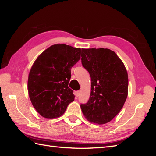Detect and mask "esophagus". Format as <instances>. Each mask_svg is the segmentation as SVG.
Returning a JSON list of instances; mask_svg holds the SVG:
<instances>
[{
  "mask_svg": "<svg viewBox=\"0 0 156 156\" xmlns=\"http://www.w3.org/2000/svg\"><path fill=\"white\" fill-rule=\"evenodd\" d=\"M74 94H75V97H76V98L79 97V91H75Z\"/></svg>",
  "mask_w": 156,
  "mask_h": 156,
  "instance_id": "1",
  "label": "esophagus"
}]
</instances>
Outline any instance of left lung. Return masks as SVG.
Instances as JSON below:
<instances>
[{"mask_svg":"<svg viewBox=\"0 0 156 156\" xmlns=\"http://www.w3.org/2000/svg\"><path fill=\"white\" fill-rule=\"evenodd\" d=\"M81 62L91 77L88 102L81 104L84 117L104 124L119 114L128 93V75L124 63L108 49H82Z\"/></svg>","mask_w":156,"mask_h":156,"instance_id":"left-lung-1","label":"left lung"}]
</instances>
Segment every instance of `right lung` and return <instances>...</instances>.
I'll list each match as a JSON object with an SVG mask.
<instances>
[{
  "instance_id": "obj_1",
  "label": "right lung",
  "mask_w": 156,
  "mask_h": 156,
  "mask_svg": "<svg viewBox=\"0 0 156 156\" xmlns=\"http://www.w3.org/2000/svg\"><path fill=\"white\" fill-rule=\"evenodd\" d=\"M81 49L55 44L36 58L29 75L28 92L32 104L46 119L62 116L74 101L68 87L71 69L81 57Z\"/></svg>"
}]
</instances>
